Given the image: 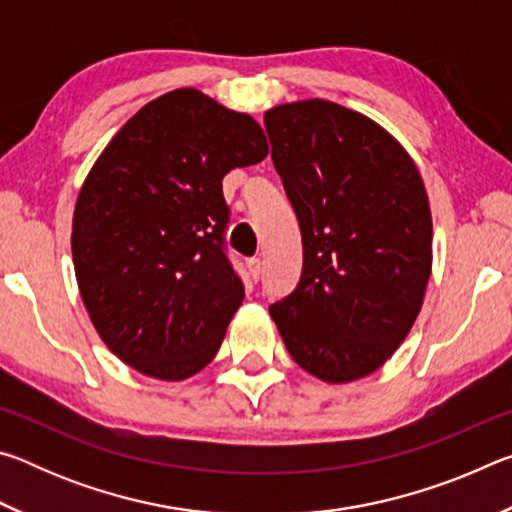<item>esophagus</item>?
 Returning <instances> with one entry per match:
<instances>
[{"label": "esophagus", "instance_id": "obj_1", "mask_svg": "<svg viewBox=\"0 0 512 512\" xmlns=\"http://www.w3.org/2000/svg\"><path fill=\"white\" fill-rule=\"evenodd\" d=\"M248 271L253 275V280H259V275H262V259L259 257L248 259Z\"/></svg>", "mask_w": 512, "mask_h": 512}]
</instances>
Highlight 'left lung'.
<instances>
[{
  "instance_id": "obj_1",
  "label": "left lung",
  "mask_w": 512,
  "mask_h": 512,
  "mask_svg": "<svg viewBox=\"0 0 512 512\" xmlns=\"http://www.w3.org/2000/svg\"><path fill=\"white\" fill-rule=\"evenodd\" d=\"M264 126L302 235L298 287L268 311L309 375L361 379L393 357L420 314L431 275L427 189L391 133L339 103H282Z\"/></svg>"
}]
</instances>
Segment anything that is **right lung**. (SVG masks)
Returning <instances> with one entry per match:
<instances>
[{"label": "right lung", "instance_id": "1", "mask_svg": "<svg viewBox=\"0 0 512 512\" xmlns=\"http://www.w3.org/2000/svg\"><path fill=\"white\" fill-rule=\"evenodd\" d=\"M268 155L262 126L194 88L121 126L76 198L72 257L103 343L164 381L219 352L244 284L225 253L223 176Z\"/></svg>", "mask_w": 512, "mask_h": 512}]
</instances>
